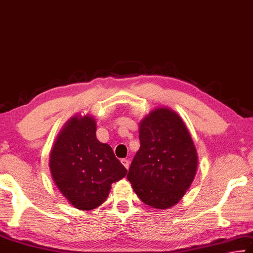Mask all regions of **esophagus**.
I'll list each match as a JSON object with an SVG mask.
<instances>
[{"label": "esophagus", "mask_w": 253, "mask_h": 253, "mask_svg": "<svg viewBox=\"0 0 253 253\" xmlns=\"http://www.w3.org/2000/svg\"><path fill=\"white\" fill-rule=\"evenodd\" d=\"M121 163L123 164L124 167H126V169H129V167H130V161L129 160H127V159H122Z\"/></svg>", "instance_id": "obj_1"}]
</instances>
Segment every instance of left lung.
I'll return each mask as SVG.
<instances>
[{"instance_id":"left-lung-1","label":"left lung","mask_w":253,"mask_h":253,"mask_svg":"<svg viewBox=\"0 0 253 253\" xmlns=\"http://www.w3.org/2000/svg\"><path fill=\"white\" fill-rule=\"evenodd\" d=\"M140 149L127 179L144 204L168 209L180 201L197 170V152L179 115L157 109L140 124Z\"/></svg>"}]
</instances>
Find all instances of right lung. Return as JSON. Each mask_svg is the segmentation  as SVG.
<instances>
[{"instance_id":"add662e5","label":"right lung","mask_w":253,"mask_h":253,"mask_svg":"<svg viewBox=\"0 0 253 253\" xmlns=\"http://www.w3.org/2000/svg\"><path fill=\"white\" fill-rule=\"evenodd\" d=\"M49 166L61 194L84 211L101 205L127 172L109 144L96 139V123L87 115L74 117L58 135Z\"/></svg>"}]
</instances>
